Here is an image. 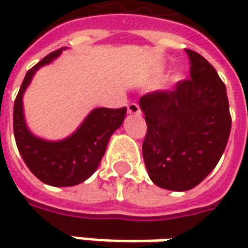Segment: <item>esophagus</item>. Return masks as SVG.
<instances>
[{
	"instance_id": "1",
	"label": "esophagus",
	"mask_w": 248,
	"mask_h": 248,
	"mask_svg": "<svg viewBox=\"0 0 248 248\" xmlns=\"http://www.w3.org/2000/svg\"><path fill=\"white\" fill-rule=\"evenodd\" d=\"M127 110H128L129 114H140V108L137 102H131L127 106Z\"/></svg>"
}]
</instances>
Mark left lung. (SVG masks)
I'll return each mask as SVG.
<instances>
[{
	"label": "left lung",
	"instance_id": "obj_1",
	"mask_svg": "<svg viewBox=\"0 0 248 248\" xmlns=\"http://www.w3.org/2000/svg\"><path fill=\"white\" fill-rule=\"evenodd\" d=\"M186 53L190 78L139 100L148 124L142 155L149 176L175 192L195 187L214 170L232 125L226 87L217 70L200 53Z\"/></svg>",
	"mask_w": 248,
	"mask_h": 248
}]
</instances>
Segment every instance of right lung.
Instances as JSON below:
<instances>
[{
    "instance_id": "add662e5",
    "label": "right lung",
    "mask_w": 248,
    "mask_h": 248,
    "mask_svg": "<svg viewBox=\"0 0 248 248\" xmlns=\"http://www.w3.org/2000/svg\"><path fill=\"white\" fill-rule=\"evenodd\" d=\"M66 48L46 55L26 73L14 106V134L19 153L29 170L44 184L74 186L88 179L99 166L110 137L121 127L127 108H96L70 137L62 140H46L27 128L23 113V95L35 72L52 63Z\"/></svg>"
}]
</instances>
